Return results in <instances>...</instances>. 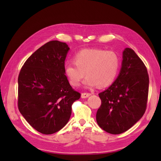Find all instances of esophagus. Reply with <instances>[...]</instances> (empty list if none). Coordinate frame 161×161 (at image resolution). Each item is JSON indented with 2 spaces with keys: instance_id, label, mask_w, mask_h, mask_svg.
<instances>
[{
  "instance_id": "esophagus-1",
  "label": "esophagus",
  "mask_w": 161,
  "mask_h": 161,
  "mask_svg": "<svg viewBox=\"0 0 161 161\" xmlns=\"http://www.w3.org/2000/svg\"><path fill=\"white\" fill-rule=\"evenodd\" d=\"M90 95H91L90 93H86V92H84V93H81V98H87L90 96Z\"/></svg>"
}]
</instances>
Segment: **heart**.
Here are the masks:
<instances>
[{"instance_id": "heart-1", "label": "heart", "mask_w": 161, "mask_h": 161, "mask_svg": "<svg viewBox=\"0 0 161 161\" xmlns=\"http://www.w3.org/2000/svg\"><path fill=\"white\" fill-rule=\"evenodd\" d=\"M74 63H67L64 73L69 84L80 86L85 73L86 86L106 87L115 81L120 59L115 52L103 49H85L74 56Z\"/></svg>"}]
</instances>
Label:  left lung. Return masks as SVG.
I'll return each mask as SVG.
<instances>
[{
    "label": "left lung",
    "mask_w": 161,
    "mask_h": 161,
    "mask_svg": "<svg viewBox=\"0 0 161 161\" xmlns=\"http://www.w3.org/2000/svg\"><path fill=\"white\" fill-rule=\"evenodd\" d=\"M148 86L145 64L132 49L126 48L118 77L99 94L102 104L96 115L98 125L111 134L129 130L145 113Z\"/></svg>",
    "instance_id": "left-lung-1"
}]
</instances>
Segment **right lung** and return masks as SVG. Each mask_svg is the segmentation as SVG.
I'll return each instance as SVG.
<instances>
[{
	"mask_svg": "<svg viewBox=\"0 0 161 161\" xmlns=\"http://www.w3.org/2000/svg\"><path fill=\"white\" fill-rule=\"evenodd\" d=\"M69 47L53 40L29 57L19 73L18 109L38 132L53 134L69 121L72 105L81 97L68 81L64 61Z\"/></svg>",
	"mask_w": 161,
	"mask_h": 161,
	"instance_id": "1",
	"label": "right lung"
}]
</instances>
